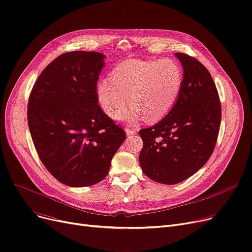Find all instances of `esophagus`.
Masks as SVG:
<instances>
[{
    "label": "esophagus",
    "mask_w": 252,
    "mask_h": 252,
    "mask_svg": "<svg viewBox=\"0 0 252 252\" xmlns=\"http://www.w3.org/2000/svg\"><path fill=\"white\" fill-rule=\"evenodd\" d=\"M137 132V128L134 126H128L126 127V133L130 136V135H134Z\"/></svg>",
    "instance_id": "34e87169"
}]
</instances>
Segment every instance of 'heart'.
Wrapping results in <instances>:
<instances>
[{"mask_svg": "<svg viewBox=\"0 0 252 252\" xmlns=\"http://www.w3.org/2000/svg\"><path fill=\"white\" fill-rule=\"evenodd\" d=\"M182 83L183 74L176 63L129 60L117 65L110 80L97 84V99L110 117L133 123L144 115L147 122L153 123L169 113ZM129 101L132 107L125 113Z\"/></svg>", "mask_w": 252, "mask_h": 252, "instance_id": "obj_1", "label": "heart"}]
</instances>
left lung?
I'll list each match as a JSON object with an SVG mask.
<instances>
[{
  "label": "left lung",
  "mask_w": 252,
  "mask_h": 252,
  "mask_svg": "<svg viewBox=\"0 0 252 252\" xmlns=\"http://www.w3.org/2000/svg\"><path fill=\"white\" fill-rule=\"evenodd\" d=\"M183 67L178 99L160 122L141 128L139 161L147 177L162 184L189 178L210 158L221 122L216 85L205 65L189 54L175 53Z\"/></svg>",
  "instance_id": "left-lung-1"
}]
</instances>
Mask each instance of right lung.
<instances>
[{
  "label": "right lung",
  "mask_w": 252,
  "mask_h": 252,
  "mask_svg": "<svg viewBox=\"0 0 252 252\" xmlns=\"http://www.w3.org/2000/svg\"><path fill=\"white\" fill-rule=\"evenodd\" d=\"M103 59L95 51L61 54L43 70L29 96L28 124L36 151L47 171L68 187L102 181L126 138L97 104Z\"/></svg>",
  "instance_id": "obj_1"
}]
</instances>
